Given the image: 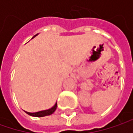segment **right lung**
Wrapping results in <instances>:
<instances>
[{"instance_id": "obj_1", "label": "right lung", "mask_w": 133, "mask_h": 133, "mask_svg": "<svg viewBox=\"0 0 133 133\" xmlns=\"http://www.w3.org/2000/svg\"><path fill=\"white\" fill-rule=\"evenodd\" d=\"M38 34H37V35H35V36H34L33 38H35L36 35H38ZM57 109V102L52 107H51L50 109H48V110H42V111H39V112H26L28 115H31V116H35V117H44V116H46V115H52V113H53Z\"/></svg>"}]
</instances>
